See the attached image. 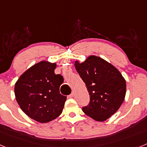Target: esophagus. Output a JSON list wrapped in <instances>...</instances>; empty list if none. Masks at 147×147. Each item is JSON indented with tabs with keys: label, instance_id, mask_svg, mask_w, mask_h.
Wrapping results in <instances>:
<instances>
[{
	"label": "esophagus",
	"instance_id": "obj_1",
	"mask_svg": "<svg viewBox=\"0 0 147 147\" xmlns=\"http://www.w3.org/2000/svg\"><path fill=\"white\" fill-rule=\"evenodd\" d=\"M69 97L70 98H73V97H74V93H71V94L69 96Z\"/></svg>",
	"mask_w": 147,
	"mask_h": 147
}]
</instances>
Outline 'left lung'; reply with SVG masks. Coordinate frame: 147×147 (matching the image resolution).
<instances>
[{"label":"left lung","instance_id":"left-lung-1","mask_svg":"<svg viewBox=\"0 0 147 147\" xmlns=\"http://www.w3.org/2000/svg\"><path fill=\"white\" fill-rule=\"evenodd\" d=\"M74 66L90 95L89 105L83 112L97 121H105L121 107L126 95V81L120 71L97 56H89Z\"/></svg>","mask_w":147,"mask_h":147}]
</instances>
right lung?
<instances>
[{"label":"right lung","instance_id":"1","mask_svg":"<svg viewBox=\"0 0 147 147\" xmlns=\"http://www.w3.org/2000/svg\"><path fill=\"white\" fill-rule=\"evenodd\" d=\"M56 67V63L41 61L26 70L15 83V98L20 107L40 123L57 119L67 99L59 93L64 80L54 74Z\"/></svg>","mask_w":147,"mask_h":147}]
</instances>
